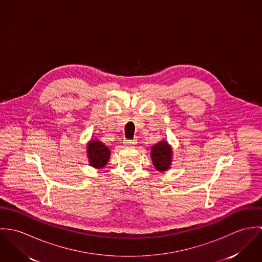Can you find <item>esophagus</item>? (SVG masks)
I'll return each mask as SVG.
<instances>
[{
    "label": "esophagus",
    "mask_w": 262,
    "mask_h": 262,
    "mask_svg": "<svg viewBox=\"0 0 262 262\" xmlns=\"http://www.w3.org/2000/svg\"><path fill=\"white\" fill-rule=\"evenodd\" d=\"M124 143L126 145H135L137 143V140L136 139H127V140H124Z\"/></svg>",
    "instance_id": "34e87169"
}]
</instances>
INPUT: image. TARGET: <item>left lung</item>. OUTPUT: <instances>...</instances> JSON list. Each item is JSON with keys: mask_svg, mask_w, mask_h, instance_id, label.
<instances>
[{"mask_svg": "<svg viewBox=\"0 0 262 262\" xmlns=\"http://www.w3.org/2000/svg\"><path fill=\"white\" fill-rule=\"evenodd\" d=\"M151 158L157 170L164 171L169 168L171 162V148L166 141H160L152 146Z\"/></svg>", "mask_w": 262, "mask_h": 262, "instance_id": "1", "label": "left lung"}]
</instances>
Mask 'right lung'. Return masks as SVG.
Masks as SVG:
<instances>
[{"label": "right lung", "instance_id": "add662e5", "mask_svg": "<svg viewBox=\"0 0 262 262\" xmlns=\"http://www.w3.org/2000/svg\"><path fill=\"white\" fill-rule=\"evenodd\" d=\"M88 157L90 164L96 168H101L106 165L110 158V150L106 145L98 140H93L88 144Z\"/></svg>", "mask_w": 262, "mask_h": 262}]
</instances>
